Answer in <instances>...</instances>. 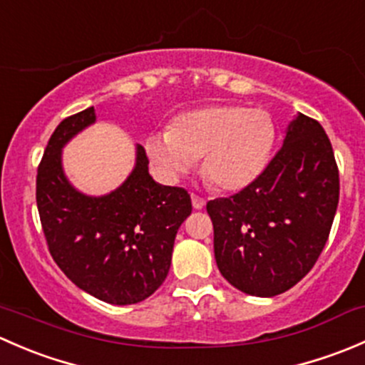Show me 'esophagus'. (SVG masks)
<instances>
[{
    "label": "esophagus",
    "mask_w": 365,
    "mask_h": 365,
    "mask_svg": "<svg viewBox=\"0 0 365 365\" xmlns=\"http://www.w3.org/2000/svg\"><path fill=\"white\" fill-rule=\"evenodd\" d=\"M190 200H192V206L196 210L205 208V200H203V197H200V196H196V194H192V196H190Z\"/></svg>",
    "instance_id": "obj_1"
}]
</instances>
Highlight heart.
<instances>
[{
  "instance_id": "obj_1",
  "label": "heart",
  "mask_w": 365,
  "mask_h": 365,
  "mask_svg": "<svg viewBox=\"0 0 365 365\" xmlns=\"http://www.w3.org/2000/svg\"><path fill=\"white\" fill-rule=\"evenodd\" d=\"M275 141V127L264 109L215 104L178 114L165 132L146 139V153L157 173L176 182L201 157L210 183L235 192L264 171Z\"/></svg>"
}]
</instances>
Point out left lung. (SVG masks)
<instances>
[{
  "label": "left lung",
  "instance_id": "left-lung-1",
  "mask_svg": "<svg viewBox=\"0 0 365 365\" xmlns=\"http://www.w3.org/2000/svg\"><path fill=\"white\" fill-rule=\"evenodd\" d=\"M339 203V169L322 125L298 113L256 180L206 203L222 277L254 297L288 292L329 240Z\"/></svg>",
  "mask_w": 365,
  "mask_h": 365
}]
</instances>
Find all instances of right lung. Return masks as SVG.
I'll return each mask as SVG.
<instances>
[{
    "instance_id": "1",
    "label": "right lung",
    "mask_w": 365,
    "mask_h": 365,
    "mask_svg": "<svg viewBox=\"0 0 365 365\" xmlns=\"http://www.w3.org/2000/svg\"><path fill=\"white\" fill-rule=\"evenodd\" d=\"M95 120L88 108L65 118L51 135L36 173L40 222L51 256L77 288L108 304H138L168 277L175 237L192 203L185 189L150 176L141 145L118 189L104 196L79 192L65 176L61 150Z\"/></svg>"
}]
</instances>
